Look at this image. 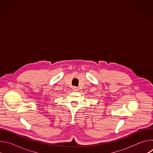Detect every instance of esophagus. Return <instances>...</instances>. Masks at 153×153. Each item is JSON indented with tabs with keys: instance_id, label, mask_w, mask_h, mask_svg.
<instances>
[{
	"instance_id": "obj_1",
	"label": "esophagus",
	"mask_w": 153,
	"mask_h": 153,
	"mask_svg": "<svg viewBox=\"0 0 153 153\" xmlns=\"http://www.w3.org/2000/svg\"><path fill=\"white\" fill-rule=\"evenodd\" d=\"M73 90H74V91H77V87H76V86H74V87H73Z\"/></svg>"
}]
</instances>
